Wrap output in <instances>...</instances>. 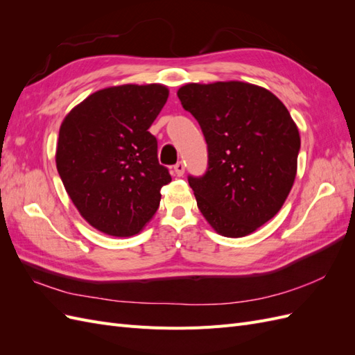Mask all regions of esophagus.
Wrapping results in <instances>:
<instances>
[{
  "mask_svg": "<svg viewBox=\"0 0 355 355\" xmlns=\"http://www.w3.org/2000/svg\"><path fill=\"white\" fill-rule=\"evenodd\" d=\"M173 171H175V175L176 176H184V173H185V164L182 163V161H178V163L173 166Z\"/></svg>",
  "mask_w": 355,
  "mask_h": 355,
  "instance_id": "obj_1",
  "label": "esophagus"
}]
</instances>
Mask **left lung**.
Masks as SVG:
<instances>
[{
	"instance_id": "8db88e82",
	"label": "left lung",
	"mask_w": 355,
	"mask_h": 355,
	"mask_svg": "<svg viewBox=\"0 0 355 355\" xmlns=\"http://www.w3.org/2000/svg\"><path fill=\"white\" fill-rule=\"evenodd\" d=\"M178 98L207 144L206 173L188 176L200 211L223 237L252 234L275 216L293 187L295 121L277 96L249 83H191Z\"/></svg>"
}]
</instances>
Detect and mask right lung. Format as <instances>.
Returning <instances> with one entry per match:
<instances>
[{"label": "right lung", "mask_w": 355, "mask_h": 355, "mask_svg": "<svg viewBox=\"0 0 355 355\" xmlns=\"http://www.w3.org/2000/svg\"><path fill=\"white\" fill-rule=\"evenodd\" d=\"M168 98L161 84H125L90 94L65 116L56 167L92 227L112 237L141 232L171 180L148 132Z\"/></svg>", "instance_id": "right-lung-1"}]
</instances>
